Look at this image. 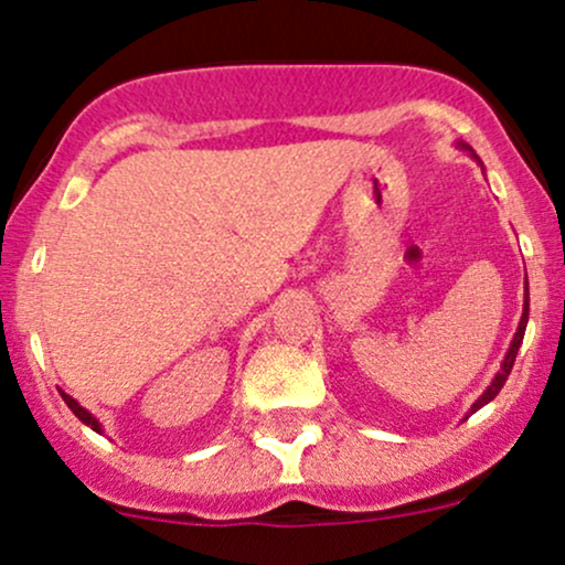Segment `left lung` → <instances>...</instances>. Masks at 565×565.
<instances>
[{"label":"left lung","mask_w":565,"mask_h":565,"mask_svg":"<svg viewBox=\"0 0 565 565\" xmlns=\"http://www.w3.org/2000/svg\"><path fill=\"white\" fill-rule=\"evenodd\" d=\"M459 148H462V151H468L470 157H476V151H472V148L468 146V142H459ZM476 159H478V157H476ZM526 323H529V287H526V300H523V316H521V323H518V332H515V337H512V342H510V350H508V355H504V361H502V372H497V377L491 380V385L486 387L481 398H478L476 404L470 406V414H472V412H478V408L489 404V401H494V398H497V393L502 391V385H504V382H508V374L512 372V364H515L518 348H521V342H523V334H526Z\"/></svg>","instance_id":"obj_1"}]
</instances>
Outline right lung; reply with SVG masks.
I'll use <instances>...</instances> for the list:
<instances>
[{"label": "right lung", "mask_w": 565, "mask_h": 565, "mask_svg": "<svg viewBox=\"0 0 565 565\" xmlns=\"http://www.w3.org/2000/svg\"><path fill=\"white\" fill-rule=\"evenodd\" d=\"M61 395H63V401H66V406L71 408V412H74V414H76V417H79V419H82V423H84V425H87V427H93V430H95V433H103V427H100V423H97V419L93 417V414H89V412H87V408H84V406H79V401H74V398H71V395H66V393H63V391H61Z\"/></svg>", "instance_id": "obj_1"}]
</instances>
